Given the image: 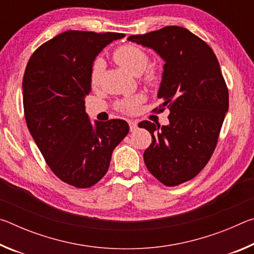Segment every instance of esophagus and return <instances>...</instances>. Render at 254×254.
<instances>
[{
  "label": "esophagus",
  "instance_id": "1",
  "mask_svg": "<svg viewBox=\"0 0 254 254\" xmlns=\"http://www.w3.org/2000/svg\"><path fill=\"white\" fill-rule=\"evenodd\" d=\"M128 126H130V130L131 132L135 131L137 128V123L135 121H128Z\"/></svg>",
  "mask_w": 254,
  "mask_h": 254
}]
</instances>
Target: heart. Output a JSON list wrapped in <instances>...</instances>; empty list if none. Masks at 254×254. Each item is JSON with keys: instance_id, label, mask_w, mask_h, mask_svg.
Instances as JSON below:
<instances>
[{"instance_id": "obj_1", "label": "heart", "mask_w": 254, "mask_h": 254, "mask_svg": "<svg viewBox=\"0 0 254 254\" xmlns=\"http://www.w3.org/2000/svg\"><path fill=\"white\" fill-rule=\"evenodd\" d=\"M114 62L124 70H127L132 75H140L142 83L149 87H157L161 81V71L158 67L149 65L150 58L145 51L135 45H124L114 50L113 55ZM103 69V63L101 59H96L94 62L91 70V83L92 85L98 84L101 78ZM143 101L142 95H135L130 98H126L117 103V109L124 113H133Z\"/></svg>"}]
</instances>
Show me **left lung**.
Listing matches in <instances>:
<instances>
[{
    "mask_svg": "<svg viewBox=\"0 0 254 254\" xmlns=\"http://www.w3.org/2000/svg\"><path fill=\"white\" fill-rule=\"evenodd\" d=\"M128 40L152 48L166 64L153 111H170L169 124L139 123L152 136L143 153L148 170L165 186H177L200 173L216 148L229 110V89L212 48L189 30L177 25Z\"/></svg>",
    "mask_w": 254,
    "mask_h": 254,
    "instance_id": "1",
    "label": "left lung"
}]
</instances>
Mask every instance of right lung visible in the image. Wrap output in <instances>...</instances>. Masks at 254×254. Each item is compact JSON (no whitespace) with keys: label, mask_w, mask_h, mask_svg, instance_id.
<instances>
[{"label":"right lung","mask_w":254,"mask_h":254,"mask_svg":"<svg viewBox=\"0 0 254 254\" xmlns=\"http://www.w3.org/2000/svg\"><path fill=\"white\" fill-rule=\"evenodd\" d=\"M126 34L69 30L30 57L22 89L25 122L51 171L76 188L104 177L112 152L128 133L123 120L89 122L85 95L98 53Z\"/></svg>","instance_id":"right-lung-1"}]
</instances>
